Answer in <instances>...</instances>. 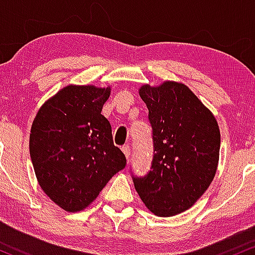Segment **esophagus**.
<instances>
[{
  "label": "esophagus",
  "mask_w": 255,
  "mask_h": 255,
  "mask_svg": "<svg viewBox=\"0 0 255 255\" xmlns=\"http://www.w3.org/2000/svg\"><path fill=\"white\" fill-rule=\"evenodd\" d=\"M122 150H123V153L125 154V158H127L128 160L130 159V156H131V149H130V147H128V145H123Z\"/></svg>",
  "instance_id": "1"
}]
</instances>
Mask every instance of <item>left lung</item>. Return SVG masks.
Masks as SVG:
<instances>
[{"label": "left lung", "instance_id": "8db88e82", "mask_svg": "<svg viewBox=\"0 0 255 255\" xmlns=\"http://www.w3.org/2000/svg\"><path fill=\"white\" fill-rule=\"evenodd\" d=\"M154 155L145 176H132L136 191L155 216L171 217L190 208L207 190L219 160L220 131L216 118L187 85L145 84Z\"/></svg>", "mask_w": 255, "mask_h": 255}]
</instances>
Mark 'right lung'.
I'll use <instances>...</instances> for the list:
<instances>
[{"mask_svg":"<svg viewBox=\"0 0 255 255\" xmlns=\"http://www.w3.org/2000/svg\"><path fill=\"white\" fill-rule=\"evenodd\" d=\"M111 88L67 85L45 101L31 127L30 155L42 190L67 212L88 207L127 165L101 114Z\"/></svg>","mask_w":255,"mask_h":255,"instance_id":"1","label":"right lung"}]
</instances>
